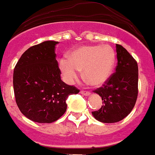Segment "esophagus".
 Here are the masks:
<instances>
[{
  "mask_svg": "<svg viewBox=\"0 0 155 155\" xmlns=\"http://www.w3.org/2000/svg\"><path fill=\"white\" fill-rule=\"evenodd\" d=\"M80 92H81V94L84 95V96H86V97H88V96H90V95H91V92H89V91H81Z\"/></svg>",
  "mask_w": 155,
  "mask_h": 155,
  "instance_id": "34e87169",
  "label": "esophagus"
}]
</instances>
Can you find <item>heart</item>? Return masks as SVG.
<instances>
[{"label": "heart", "instance_id": "b5f03b06", "mask_svg": "<svg viewBox=\"0 0 155 155\" xmlns=\"http://www.w3.org/2000/svg\"><path fill=\"white\" fill-rule=\"evenodd\" d=\"M116 64V53L110 46L84 45L68 55V59L59 61V69L67 82L72 83L82 71L86 82L93 87H100L110 78Z\"/></svg>", "mask_w": 155, "mask_h": 155}]
</instances>
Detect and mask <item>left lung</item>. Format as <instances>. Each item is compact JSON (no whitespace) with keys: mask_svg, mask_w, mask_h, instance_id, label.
<instances>
[{"mask_svg":"<svg viewBox=\"0 0 155 155\" xmlns=\"http://www.w3.org/2000/svg\"><path fill=\"white\" fill-rule=\"evenodd\" d=\"M117 66L103 87L95 92L101 97L103 106L92 111L95 119L103 123H116L131 112L138 96V65L128 51L116 45Z\"/></svg>","mask_w":155,"mask_h":155,"instance_id":"obj_1","label":"left lung"}]
</instances>
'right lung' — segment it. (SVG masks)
<instances>
[{"label": "right lung", "instance_id": "1", "mask_svg": "<svg viewBox=\"0 0 155 155\" xmlns=\"http://www.w3.org/2000/svg\"><path fill=\"white\" fill-rule=\"evenodd\" d=\"M57 41L47 40L25 52L15 67V97L24 116L38 123H52L67 110L68 96L78 93L61 80L56 60Z\"/></svg>", "mask_w": 155, "mask_h": 155}]
</instances>
